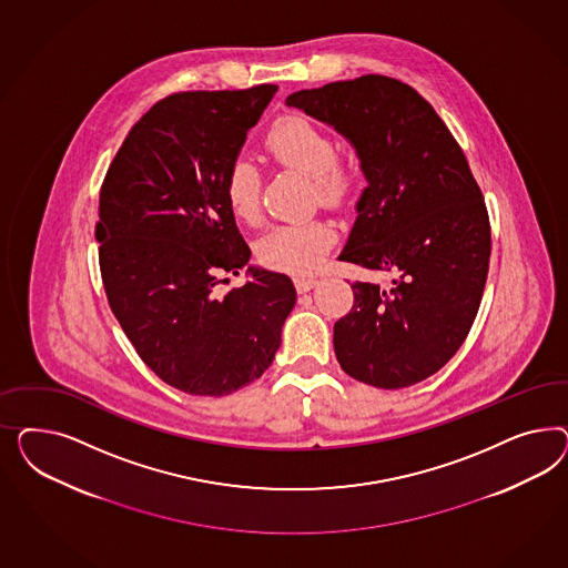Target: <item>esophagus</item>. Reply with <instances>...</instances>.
Segmentation results:
<instances>
[{
	"label": "esophagus",
	"instance_id": "34e87169",
	"mask_svg": "<svg viewBox=\"0 0 568 568\" xmlns=\"http://www.w3.org/2000/svg\"><path fill=\"white\" fill-rule=\"evenodd\" d=\"M316 283L318 281L314 276H293V285H295V290L300 293L310 292Z\"/></svg>",
	"mask_w": 568,
	"mask_h": 568
}]
</instances>
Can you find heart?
Here are the masks:
<instances>
[{
    "label": "heart",
    "mask_w": 568,
    "mask_h": 568,
    "mask_svg": "<svg viewBox=\"0 0 568 568\" xmlns=\"http://www.w3.org/2000/svg\"><path fill=\"white\" fill-rule=\"evenodd\" d=\"M262 150L276 166L310 176L314 200L325 207H344L361 190V164L335 152V139L327 129L300 114L287 112L271 122L262 138ZM262 181L250 162L237 160L224 174V200L235 219L256 223L260 216ZM335 240L325 221L276 224L260 237L258 260L275 271L306 273L327 254Z\"/></svg>",
    "instance_id": "b5f03b06"
}]
</instances>
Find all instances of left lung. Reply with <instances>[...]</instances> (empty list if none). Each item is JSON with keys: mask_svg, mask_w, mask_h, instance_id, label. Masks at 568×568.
Returning a JSON list of instances; mask_svg holds the SVG:
<instances>
[{"mask_svg": "<svg viewBox=\"0 0 568 568\" xmlns=\"http://www.w3.org/2000/svg\"><path fill=\"white\" fill-rule=\"evenodd\" d=\"M287 105L361 158L368 187L339 260L396 275L389 287L352 283L354 306L333 328L337 361L381 389L430 377L465 344L489 271V214L463 148L416 89L383 74L302 89Z\"/></svg>", "mask_w": 568, "mask_h": 568, "instance_id": "obj_1", "label": "left lung"}]
</instances>
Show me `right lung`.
<instances>
[{"label": "right lung", "mask_w": 568, "mask_h": 568, "mask_svg": "<svg viewBox=\"0 0 568 568\" xmlns=\"http://www.w3.org/2000/svg\"><path fill=\"white\" fill-rule=\"evenodd\" d=\"M276 85L183 91L139 119L100 190V271L124 335L158 377L191 396H226L271 366L295 304L290 276L250 268L224 174Z\"/></svg>", "instance_id": "right-lung-1"}]
</instances>
